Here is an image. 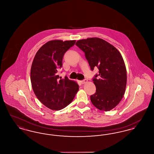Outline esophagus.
<instances>
[{"instance_id":"obj_1","label":"esophagus","mask_w":154,"mask_h":154,"mask_svg":"<svg viewBox=\"0 0 154 154\" xmlns=\"http://www.w3.org/2000/svg\"><path fill=\"white\" fill-rule=\"evenodd\" d=\"M81 82L82 84H85V83H87L88 82V80L87 79H84V80L81 81Z\"/></svg>"}]
</instances>
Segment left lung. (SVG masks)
<instances>
[{
  "instance_id": "1",
  "label": "left lung",
  "mask_w": 154,
  "mask_h": 154,
  "mask_svg": "<svg viewBox=\"0 0 154 154\" xmlns=\"http://www.w3.org/2000/svg\"><path fill=\"white\" fill-rule=\"evenodd\" d=\"M75 45L85 53L91 69H99L93 78L96 92L91 101L99 110L108 111L123 97L127 81L123 58L117 49L102 38L94 37L77 41Z\"/></svg>"
}]
</instances>
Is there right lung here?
<instances>
[{
    "label": "right lung",
    "instance_id": "obj_1",
    "mask_svg": "<svg viewBox=\"0 0 154 154\" xmlns=\"http://www.w3.org/2000/svg\"><path fill=\"white\" fill-rule=\"evenodd\" d=\"M75 40L48 42L37 52L30 69V80L37 99L50 109L60 110L73 100L79 88L67 77L60 79L58 70L62 66L65 53Z\"/></svg>",
    "mask_w": 154,
    "mask_h": 154
}]
</instances>
